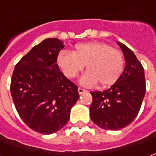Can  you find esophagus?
<instances>
[{"label": "esophagus", "mask_w": 156, "mask_h": 156, "mask_svg": "<svg viewBox=\"0 0 156 156\" xmlns=\"http://www.w3.org/2000/svg\"><path fill=\"white\" fill-rule=\"evenodd\" d=\"M78 94H83L86 93V92H87V90H85V89H83V88H78Z\"/></svg>", "instance_id": "esophagus-1"}]
</instances>
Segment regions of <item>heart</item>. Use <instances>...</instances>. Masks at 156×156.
<instances>
[{
  "label": "heart",
  "instance_id": "obj_1",
  "mask_svg": "<svg viewBox=\"0 0 156 156\" xmlns=\"http://www.w3.org/2000/svg\"><path fill=\"white\" fill-rule=\"evenodd\" d=\"M57 62L62 73L68 78H74L86 65L81 78V83L101 87L114 84L120 77L124 69V57L119 50L100 41H92L77 45L72 52L61 51Z\"/></svg>",
  "mask_w": 156,
  "mask_h": 156
}]
</instances>
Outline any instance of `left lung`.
Masks as SVG:
<instances>
[{
  "mask_svg": "<svg viewBox=\"0 0 156 156\" xmlns=\"http://www.w3.org/2000/svg\"><path fill=\"white\" fill-rule=\"evenodd\" d=\"M125 58V68L117 81L105 91L90 92L92 121L107 130H117L133 122L145 94L144 68L130 49L118 42Z\"/></svg>",
  "mask_w": 156,
  "mask_h": 156,
  "instance_id": "8db88e82",
  "label": "left lung"
}]
</instances>
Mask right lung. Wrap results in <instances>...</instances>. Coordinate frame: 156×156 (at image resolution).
Returning <instances> with one entry per match:
<instances>
[{
    "label": "right lung",
    "instance_id": "obj_1",
    "mask_svg": "<svg viewBox=\"0 0 156 156\" xmlns=\"http://www.w3.org/2000/svg\"><path fill=\"white\" fill-rule=\"evenodd\" d=\"M63 48L59 39H45L22 57L12 73L10 89L16 109L23 122L37 133L60 130L79 98L78 86L57 64Z\"/></svg>",
    "mask_w": 156,
    "mask_h": 156
}]
</instances>
